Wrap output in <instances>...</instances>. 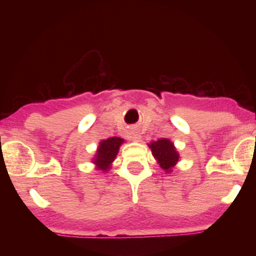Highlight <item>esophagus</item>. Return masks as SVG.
Returning <instances> with one entry per match:
<instances>
[{
	"label": "esophagus",
	"instance_id": "esophagus-1",
	"mask_svg": "<svg viewBox=\"0 0 256 256\" xmlns=\"http://www.w3.org/2000/svg\"><path fill=\"white\" fill-rule=\"evenodd\" d=\"M134 142H140V134H134Z\"/></svg>",
	"mask_w": 256,
	"mask_h": 256
}]
</instances>
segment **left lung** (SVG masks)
Here are the masks:
<instances>
[{"label":"left lung","mask_w":256,"mask_h":256,"mask_svg":"<svg viewBox=\"0 0 256 256\" xmlns=\"http://www.w3.org/2000/svg\"><path fill=\"white\" fill-rule=\"evenodd\" d=\"M148 146L150 148L152 156L156 160L158 165L166 173H171L173 171V167L177 165L178 161L180 160L177 148L168 138L152 140Z\"/></svg>","instance_id":"8db88e82"}]
</instances>
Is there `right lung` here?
<instances>
[{"instance_id":"obj_1","label":"right lung","mask_w":256,"mask_h":256,"mask_svg":"<svg viewBox=\"0 0 256 256\" xmlns=\"http://www.w3.org/2000/svg\"><path fill=\"white\" fill-rule=\"evenodd\" d=\"M122 143H125V140L120 137H110L107 138V140H102L98 143L95 155L91 158V162L95 165V168L98 171H110L112 164L116 160Z\"/></svg>"}]
</instances>
